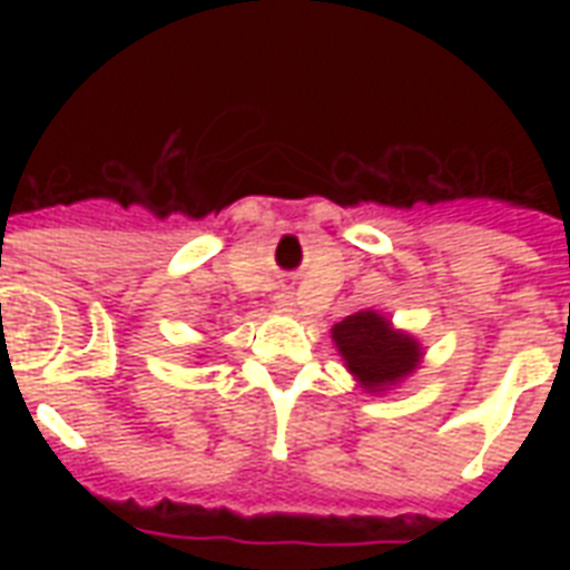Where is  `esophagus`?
I'll list each match as a JSON object with an SVG mask.
<instances>
[{"label":"esophagus","instance_id":"esophagus-1","mask_svg":"<svg viewBox=\"0 0 570 570\" xmlns=\"http://www.w3.org/2000/svg\"><path fill=\"white\" fill-rule=\"evenodd\" d=\"M275 304H277V307H281V311H293V307H295L293 293H277L275 295Z\"/></svg>","mask_w":570,"mask_h":570}]
</instances>
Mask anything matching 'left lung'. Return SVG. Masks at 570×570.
<instances>
[{
  "label": "left lung",
  "mask_w": 570,
  "mask_h": 570,
  "mask_svg": "<svg viewBox=\"0 0 570 570\" xmlns=\"http://www.w3.org/2000/svg\"><path fill=\"white\" fill-rule=\"evenodd\" d=\"M334 346L346 361V370L370 393L390 390L414 373L420 364V343L405 331H396L375 311L346 316L331 328Z\"/></svg>",
  "instance_id": "left-lung-1"
}]
</instances>
